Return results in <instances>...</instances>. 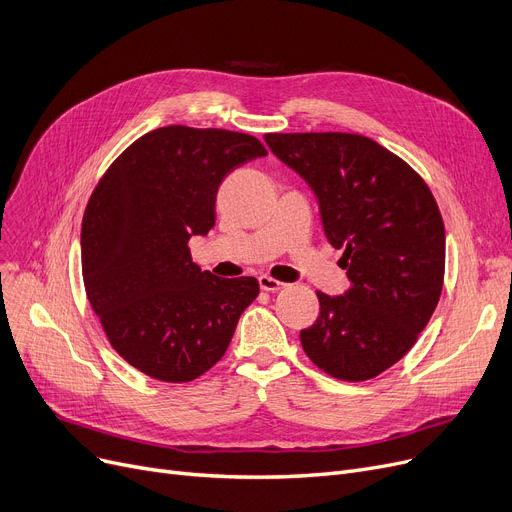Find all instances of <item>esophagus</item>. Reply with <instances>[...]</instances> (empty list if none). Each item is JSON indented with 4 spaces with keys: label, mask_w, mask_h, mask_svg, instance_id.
<instances>
[{
    "label": "esophagus",
    "mask_w": 512,
    "mask_h": 512,
    "mask_svg": "<svg viewBox=\"0 0 512 512\" xmlns=\"http://www.w3.org/2000/svg\"><path fill=\"white\" fill-rule=\"evenodd\" d=\"M258 283H260V289L271 291V294H275V291H281L283 287H287L283 281H277V279L266 277V275H262V277L258 279Z\"/></svg>",
    "instance_id": "1"
}]
</instances>
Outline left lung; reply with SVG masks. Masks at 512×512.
I'll list each match as a JSON object with an SVG mask.
<instances>
[{
  "label": "left lung",
  "instance_id": "1",
  "mask_svg": "<svg viewBox=\"0 0 512 512\" xmlns=\"http://www.w3.org/2000/svg\"><path fill=\"white\" fill-rule=\"evenodd\" d=\"M271 152L319 198L325 237L344 250L346 296L316 291L321 314L302 329L306 356L339 381H367L417 344L440 302L446 231L425 179L356 133H266Z\"/></svg>",
  "mask_w": 512,
  "mask_h": 512
}]
</instances>
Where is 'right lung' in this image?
Masks as SVG:
<instances>
[{"label":"right lung","instance_id":"add662e5","mask_svg":"<svg viewBox=\"0 0 512 512\" xmlns=\"http://www.w3.org/2000/svg\"><path fill=\"white\" fill-rule=\"evenodd\" d=\"M258 156L264 145L246 133L160 127L133 141L91 193L81 225L85 294L110 346L148 377L204 375L258 296L254 277L202 273L187 246L214 227L218 185Z\"/></svg>","mask_w":512,"mask_h":512}]
</instances>
